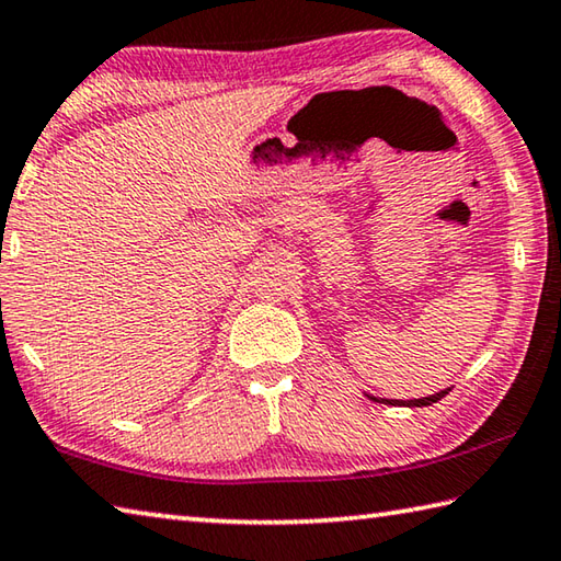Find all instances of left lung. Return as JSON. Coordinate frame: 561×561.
Instances as JSON below:
<instances>
[{"label":"left lung","instance_id":"1","mask_svg":"<svg viewBox=\"0 0 561 561\" xmlns=\"http://www.w3.org/2000/svg\"><path fill=\"white\" fill-rule=\"evenodd\" d=\"M450 389H446V391H438V394H434V397H424V399H411V401H394V399H375V401H385V404H399V407H431V404H436V401H440L444 399L446 394H448Z\"/></svg>","mask_w":561,"mask_h":561}]
</instances>
